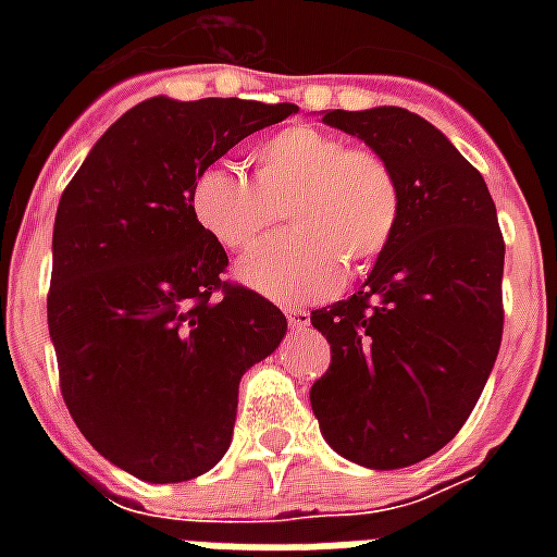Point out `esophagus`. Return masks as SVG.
Segmentation results:
<instances>
[{
	"mask_svg": "<svg viewBox=\"0 0 557 557\" xmlns=\"http://www.w3.org/2000/svg\"><path fill=\"white\" fill-rule=\"evenodd\" d=\"M286 322H289L292 331H307V325H310V313H307V310H298V307H289V310H286Z\"/></svg>",
	"mask_w": 557,
	"mask_h": 557,
	"instance_id": "1",
	"label": "esophagus"
}]
</instances>
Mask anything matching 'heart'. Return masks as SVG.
<instances>
[{
    "mask_svg": "<svg viewBox=\"0 0 557 557\" xmlns=\"http://www.w3.org/2000/svg\"><path fill=\"white\" fill-rule=\"evenodd\" d=\"M253 178L208 163L190 184L196 223L232 253L250 250L286 214L292 223L238 265L247 286L274 301H315L361 274L397 235L403 190L394 166L339 134L289 125L250 151Z\"/></svg>",
    "mask_w": 557,
    "mask_h": 557,
    "instance_id": "b5f03b06",
    "label": "heart"
}]
</instances>
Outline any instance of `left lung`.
I'll return each mask as SVG.
<instances>
[{
    "label": "left lung",
    "instance_id": "1",
    "mask_svg": "<svg viewBox=\"0 0 557 557\" xmlns=\"http://www.w3.org/2000/svg\"><path fill=\"white\" fill-rule=\"evenodd\" d=\"M322 122L394 166L403 214L361 289L310 313L331 343L310 406L339 456L414 466L462 430L502 349V226L483 175L426 119L375 107Z\"/></svg>",
    "mask_w": 557,
    "mask_h": 557
}]
</instances>
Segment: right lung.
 <instances>
[{"mask_svg": "<svg viewBox=\"0 0 557 557\" xmlns=\"http://www.w3.org/2000/svg\"><path fill=\"white\" fill-rule=\"evenodd\" d=\"M295 103L151 98L103 134L59 199L47 325L59 387L101 456L148 483L206 474L232 442L238 382L286 315L223 280L196 223V172Z\"/></svg>", "mask_w": 557, "mask_h": 557, "instance_id": "1", "label": "right lung"}]
</instances>
